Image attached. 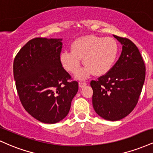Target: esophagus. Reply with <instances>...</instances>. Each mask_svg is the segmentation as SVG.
<instances>
[{
  "label": "esophagus",
  "mask_w": 153,
  "mask_h": 153,
  "mask_svg": "<svg viewBox=\"0 0 153 153\" xmlns=\"http://www.w3.org/2000/svg\"><path fill=\"white\" fill-rule=\"evenodd\" d=\"M78 85H79V87H80V88H82V87H84V86H85V85H86V82H79Z\"/></svg>",
  "instance_id": "34e87169"
}]
</instances>
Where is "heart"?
<instances>
[{
	"label": "heart",
	"mask_w": 153,
	"mask_h": 153,
	"mask_svg": "<svg viewBox=\"0 0 153 153\" xmlns=\"http://www.w3.org/2000/svg\"><path fill=\"white\" fill-rule=\"evenodd\" d=\"M71 50L61 54V62L66 71L75 73L83 59L85 66L75 74L76 78L83 80L93 73L102 75L108 73L117 60L119 45L113 38L88 36L75 40Z\"/></svg>",
	"instance_id": "obj_1"
}]
</instances>
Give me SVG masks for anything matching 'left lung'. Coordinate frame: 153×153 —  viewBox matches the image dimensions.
Instances as JSON below:
<instances>
[{"mask_svg": "<svg viewBox=\"0 0 153 153\" xmlns=\"http://www.w3.org/2000/svg\"><path fill=\"white\" fill-rule=\"evenodd\" d=\"M122 45L120 57L108 73L91 80L93 106L100 117L120 120L138 102L145 78V65L136 45L127 38L114 35Z\"/></svg>", "mask_w": 153, "mask_h": 153, "instance_id": "1", "label": "left lung"}]
</instances>
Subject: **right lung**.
I'll return each mask as SVG.
<instances>
[{
  "label": "right lung",
  "mask_w": 153,
  "mask_h": 153,
  "mask_svg": "<svg viewBox=\"0 0 153 153\" xmlns=\"http://www.w3.org/2000/svg\"><path fill=\"white\" fill-rule=\"evenodd\" d=\"M62 39L34 38L19 50L13 61L17 93L34 118L54 124L68 115L78 83L63 68Z\"/></svg>",
  "instance_id": "add662e5"
}]
</instances>
